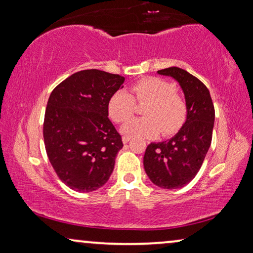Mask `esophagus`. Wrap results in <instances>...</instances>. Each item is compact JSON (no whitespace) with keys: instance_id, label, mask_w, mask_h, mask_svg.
Returning <instances> with one entry per match:
<instances>
[{"instance_id":"34e87169","label":"esophagus","mask_w":253,"mask_h":253,"mask_svg":"<svg viewBox=\"0 0 253 253\" xmlns=\"http://www.w3.org/2000/svg\"><path fill=\"white\" fill-rule=\"evenodd\" d=\"M129 140H130V136H126V135L123 136V142H124V144H126L127 142H128Z\"/></svg>"}]
</instances>
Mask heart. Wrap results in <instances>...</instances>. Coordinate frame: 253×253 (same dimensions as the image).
<instances>
[{"label": "heart", "mask_w": 253, "mask_h": 253, "mask_svg": "<svg viewBox=\"0 0 253 253\" xmlns=\"http://www.w3.org/2000/svg\"><path fill=\"white\" fill-rule=\"evenodd\" d=\"M176 90L174 84L160 77H144L133 84L132 95L126 90L113 93L107 110L111 119L123 124L135 113V102L147 103L142 110L144 117L125 125L121 133L137 137H154L160 133L163 136L173 135L187 119L186 102Z\"/></svg>", "instance_id": "obj_1"}]
</instances>
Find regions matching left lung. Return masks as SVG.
<instances>
[{"instance_id": "8db88e82", "label": "left lung", "mask_w": 253, "mask_h": 253, "mask_svg": "<svg viewBox=\"0 0 253 253\" xmlns=\"http://www.w3.org/2000/svg\"><path fill=\"white\" fill-rule=\"evenodd\" d=\"M157 73L179 83L187 105V119L170 140L147 147L143 166L153 184L173 190L190 183L203 166L211 142L215 110L207 86L186 70L170 67Z\"/></svg>"}]
</instances>
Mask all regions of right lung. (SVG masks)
<instances>
[{
    "label": "right lung",
    "instance_id": "1",
    "mask_svg": "<svg viewBox=\"0 0 253 253\" xmlns=\"http://www.w3.org/2000/svg\"><path fill=\"white\" fill-rule=\"evenodd\" d=\"M124 81L103 70H81L50 93L42 132L46 153L58 177L74 191L98 190L112 173L124 144L107 104Z\"/></svg>",
    "mask_w": 253,
    "mask_h": 253
}]
</instances>
